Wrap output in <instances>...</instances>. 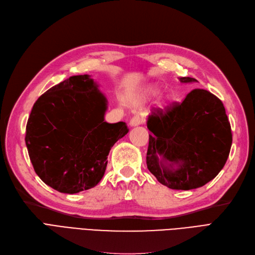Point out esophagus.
Masks as SVG:
<instances>
[{"label": "esophagus", "mask_w": 255, "mask_h": 255, "mask_svg": "<svg viewBox=\"0 0 255 255\" xmlns=\"http://www.w3.org/2000/svg\"><path fill=\"white\" fill-rule=\"evenodd\" d=\"M139 124H142V120H141V118H138V117H133L129 122V125L131 127H136Z\"/></svg>", "instance_id": "obj_1"}]
</instances>
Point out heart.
Masks as SVG:
<instances>
[{
    "mask_svg": "<svg viewBox=\"0 0 255 255\" xmlns=\"http://www.w3.org/2000/svg\"><path fill=\"white\" fill-rule=\"evenodd\" d=\"M160 93H161V88L158 87V86H155V85H151V86L146 88L144 96L147 97V98H151V97H155L157 95H159ZM169 104H170V98L168 96H165L161 101V104H160L161 108H163V109L167 108Z\"/></svg>",
    "mask_w": 255,
    "mask_h": 255,
    "instance_id": "heart-1",
    "label": "heart"
}]
</instances>
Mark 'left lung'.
<instances>
[{
	"mask_svg": "<svg viewBox=\"0 0 255 255\" xmlns=\"http://www.w3.org/2000/svg\"><path fill=\"white\" fill-rule=\"evenodd\" d=\"M180 83H196L179 77ZM150 131L147 168L171 190L198 188L223 169L232 145L224 104L207 90L195 89L185 100L164 112L154 109L147 119Z\"/></svg>",
	"mask_w": 255,
	"mask_h": 255,
	"instance_id": "obj_1",
	"label": "left lung"
}]
</instances>
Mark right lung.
<instances>
[{
    "label": "right lung",
    "mask_w": 255,
    "mask_h": 255,
    "mask_svg": "<svg viewBox=\"0 0 255 255\" xmlns=\"http://www.w3.org/2000/svg\"><path fill=\"white\" fill-rule=\"evenodd\" d=\"M108 101L90 75L71 76L41 95L26 125L36 174L54 190L76 194L98 184L112 146L128 133L125 122L105 121Z\"/></svg>",
    "instance_id": "1"
}]
</instances>
